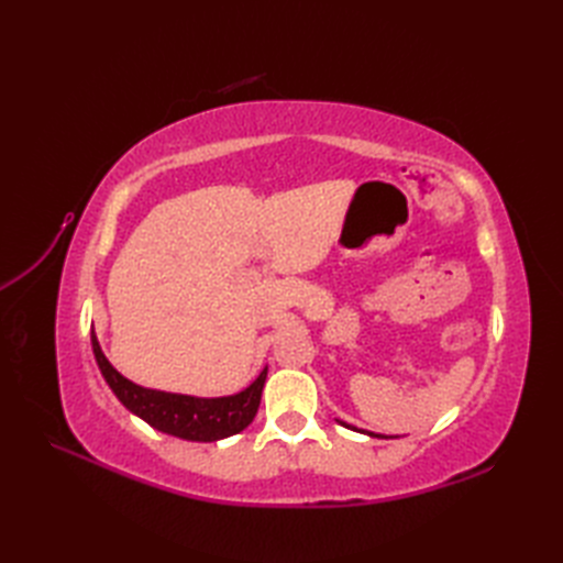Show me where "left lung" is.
<instances>
[{
	"mask_svg": "<svg viewBox=\"0 0 563 563\" xmlns=\"http://www.w3.org/2000/svg\"><path fill=\"white\" fill-rule=\"evenodd\" d=\"M340 424H345V422H340ZM345 428H350V430H354V428H352V424H345Z\"/></svg>",
	"mask_w": 563,
	"mask_h": 563,
	"instance_id": "1",
	"label": "left lung"
}]
</instances>
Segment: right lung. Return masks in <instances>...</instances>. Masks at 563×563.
<instances>
[{"label": "right lung", "instance_id": "right-lung-1", "mask_svg": "<svg viewBox=\"0 0 563 563\" xmlns=\"http://www.w3.org/2000/svg\"><path fill=\"white\" fill-rule=\"evenodd\" d=\"M91 347L96 362L106 383L122 401L131 413L143 418L150 428H155L164 434H172L187 441H218L232 437L249 428L251 420L258 413L263 385L267 378V366L261 371L246 389L236 391L230 397H190V395H174V391L150 389L131 383L124 378L100 350L96 333H91Z\"/></svg>", "mask_w": 563, "mask_h": 563}]
</instances>
